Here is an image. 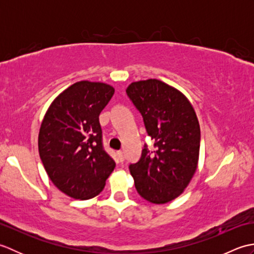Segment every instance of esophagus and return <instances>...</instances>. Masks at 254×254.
<instances>
[{"mask_svg":"<svg viewBox=\"0 0 254 254\" xmlns=\"http://www.w3.org/2000/svg\"><path fill=\"white\" fill-rule=\"evenodd\" d=\"M117 155H118V158H119V160H120L121 163H122V161L124 160V156H123V153L121 152V150H119V152L117 153Z\"/></svg>","mask_w":254,"mask_h":254,"instance_id":"obj_1","label":"esophagus"}]
</instances>
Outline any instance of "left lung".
Masks as SVG:
<instances>
[{
	"label": "left lung",
	"mask_w": 254,
	"mask_h": 254,
	"mask_svg": "<svg viewBox=\"0 0 254 254\" xmlns=\"http://www.w3.org/2000/svg\"><path fill=\"white\" fill-rule=\"evenodd\" d=\"M127 93L156 147L145 146L141 159L130 165L134 185L146 201L166 204L185 192L197 169L201 131L195 110L180 90L159 79L133 82Z\"/></svg>",
	"instance_id": "obj_1"
}]
</instances>
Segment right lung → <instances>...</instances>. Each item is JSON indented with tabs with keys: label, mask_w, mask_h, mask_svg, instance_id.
I'll list each match as a JSON object with an SVG mask.
<instances>
[{
	"label": "right lung",
	"mask_w": 254,
	"mask_h": 254,
	"mask_svg": "<svg viewBox=\"0 0 254 254\" xmlns=\"http://www.w3.org/2000/svg\"><path fill=\"white\" fill-rule=\"evenodd\" d=\"M115 94L111 85L80 80L48 108L38 135V149L48 177L75 199L104 190L116 163L101 145L99 115Z\"/></svg>",
	"instance_id": "right-lung-1"
}]
</instances>
